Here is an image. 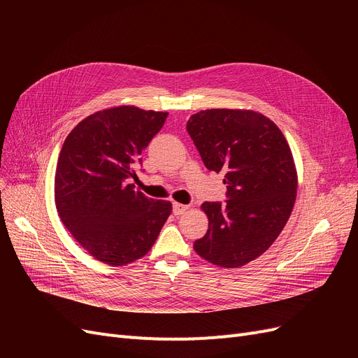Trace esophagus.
I'll use <instances>...</instances> for the list:
<instances>
[{
  "mask_svg": "<svg viewBox=\"0 0 358 358\" xmlns=\"http://www.w3.org/2000/svg\"><path fill=\"white\" fill-rule=\"evenodd\" d=\"M189 209H190V208H189V206H187V204H181V203H177V201L173 203V212H174L176 216L184 215Z\"/></svg>",
  "mask_w": 358,
  "mask_h": 358,
  "instance_id": "obj_1",
  "label": "esophagus"
}]
</instances>
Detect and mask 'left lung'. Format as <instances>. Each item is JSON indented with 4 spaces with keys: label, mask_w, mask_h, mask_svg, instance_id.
Wrapping results in <instances>:
<instances>
[{
    "label": "left lung",
    "mask_w": 358,
    "mask_h": 358,
    "mask_svg": "<svg viewBox=\"0 0 358 358\" xmlns=\"http://www.w3.org/2000/svg\"><path fill=\"white\" fill-rule=\"evenodd\" d=\"M210 171H224V204L204 201L209 219L194 251L222 268H238L264 254L283 231L297 194L292 149L277 124L254 110H201L187 122Z\"/></svg>",
    "instance_id": "8db88e82"
}]
</instances>
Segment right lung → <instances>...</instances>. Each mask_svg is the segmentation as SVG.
Segmentation results:
<instances>
[{
    "instance_id": "add662e5",
    "label": "right lung",
    "mask_w": 358,
    "mask_h": 358,
    "mask_svg": "<svg viewBox=\"0 0 358 358\" xmlns=\"http://www.w3.org/2000/svg\"><path fill=\"white\" fill-rule=\"evenodd\" d=\"M166 116L136 106L104 108L64 142L55 173L56 210L72 238L104 264L120 267L145 257L171 215V203L127 184Z\"/></svg>"
}]
</instances>
